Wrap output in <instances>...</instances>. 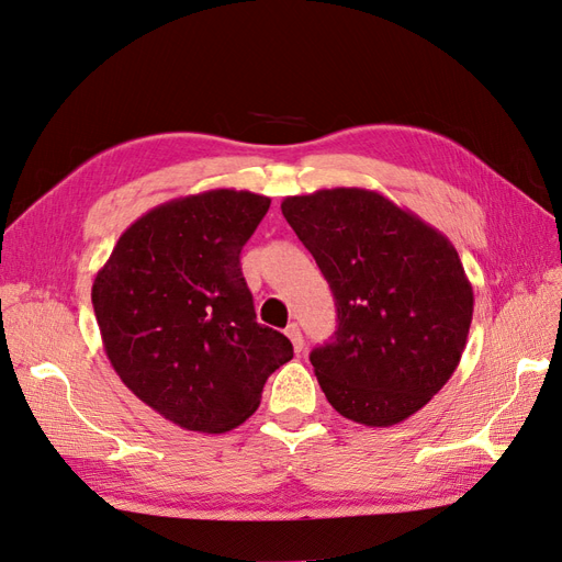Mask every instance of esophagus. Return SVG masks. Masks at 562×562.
Returning <instances> with one entry per match:
<instances>
[{
  "mask_svg": "<svg viewBox=\"0 0 562 562\" xmlns=\"http://www.w3.org/2000/svg\"><path fill=\"white\" fill-rule=\"evenodd\" d=\"M285 335H288V339H291V342H293V349L300 353V351L304 349V337H302V333H300L297 323H291V326L285 328Z\"/></svg>",
  "mask_w": 562,
  "mask_h": 562,
  "instance_id": "1",
  "label": "esophagus"
}]
</instances>
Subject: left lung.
<instances>
[{
	"mask_svg": "<svg viewBox=\"0 0 562 562\" xmlns=\"http://www.w3.org/2000/svg\"><path fill=\"white\" fill-rule=\"evenodd\" d=\"M288 220L330 283L333 342L310 356L335 411L391 427L427 405L462 359L473 288L446 234L380 192L285 196Z\"/></svg>",
	"mask_w": 562,
	"mask_h": 562,
	"instance_id": "obj_1",
	"label": "left lung"
}]
</instances>
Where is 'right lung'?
<instances>
[{
    "label": "right lung",
    "instance_id": "right-lung-1",
    "mask_svg": "<svg viewBox=\"0 0 562 562\" xmlns=\"http://www.w3.org/2000/svg\"><path fill=\"white\" fill-rule=\"evenodd\" d=\"M269 196L209 190L147 211L119 236L91 300L108 359L135 396L187 431L244 424L267 378L293 359L255 321L239 255Z\"/></svg>",
    "mask_w": 562,
    "mask_h": 562
}]
</instances>
